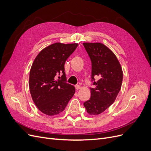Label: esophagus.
<instances>
[{
  "label": "esophagus",
  "mask_w": 151,
  "mask_h": 151,
  "mask_svg": "<svg viewBox=\"0 0 151 151\" xmlns=\"http://www.w3.org/2000/svg\"><path fill=\"white\" fill-rule=\"evenodd\" d=\"M75 88L76 90H79L81 89V86L79 85H76L75 86Z\"/></svg>",
  "instance_id": "34e87169"
}]
</instances>
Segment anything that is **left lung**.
I'll list each match as a JSON object with an SVG mask.
<instances>
[{
	"mask_svg": "<svg viewBox=\"0 0 151 151\" xmlns=\"http://www.w3.org/2000/svg\"><path fill=\"white\" fill-rule=\"evenodd\" d=\"M92 65L91 98L84 103L89 115H97L108 109L115 101L120 91L123 72L120 63L110 49L100 43H84ZM99 80L95 81L94 77Z\"/></svg>",
	"mask_w": 151,
	"mask_h": 151,
	"instance_id": "1",
	"label": "left lung"
}]
</instances>
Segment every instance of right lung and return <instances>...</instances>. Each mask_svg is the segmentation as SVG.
<instances>
[{
	"label": "right lung",
	"mask_w": 151,
	"mask_h": 151,
	"mask_svg": "<svg viewBox=\"0 0 151 151\" xmlns=\"http://www.w3.org/2000/svg\"><path fill=\"white\" fill-rule=\"evenodd\" d=\"M77 46V43H53L43 49L32 64L30 93L36 106L45 115H56L63 111L75 93L74 87L66 83L64 65ZM60 73L61 79L56 80L55 76Z\"/></svg>",
	"instance_id": "add662e5"
}]
</instances>
